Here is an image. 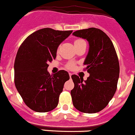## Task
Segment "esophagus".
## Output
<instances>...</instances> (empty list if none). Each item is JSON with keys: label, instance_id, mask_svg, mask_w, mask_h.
<instances>
[{"label": "esophagus", "instance_id": "obj_1", "mask_svg": "<svg viewBox=\"0 0 135 135\" xmlns=\"http://www.w3.org/2000/svg\"><path fill=\"white\" fill-rule=\"evenodd\" d=\"M69 75H70V78H71V75H72V74H71V73H69Z\"/></svg>", "mask_w": 135, "mask_h": 135}]
</instances>
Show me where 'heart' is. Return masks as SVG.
Returning <instances> with one entry per match:
<instances>
[{"label":"heart","mask_w":135,"mask_h":135,"mask_svg":"<svg viewBox=\"0 0 135 135\" xmlns=\"http://www.w3.org/2000/svg\"><path fill=\"white\" fill-rule=\"evenodd\" d=\"M85 42V41L83 40H81V39H76L74 40V45H75V46H77V45L80 44H81L82 42ZM66 67L68 69L71 70V69H73L74 67H75V64L73 62L69 63V64L67 65Z\"/></svg>","instance_id":"heart-1"}]
</instances>
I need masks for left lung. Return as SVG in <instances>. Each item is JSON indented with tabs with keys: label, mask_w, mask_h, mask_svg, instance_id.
<instances>
[{
	"label": "left lung",
	"mask_w": 135,
	"mask_h": 135,
	"mask_svg": "<svg viewBox=\"0 0 135 135\" xmlns=\"http://www.w3.org/2000/svg\"><path fill=\"white\" fill-rule=\"evenodd\" d=\"M73 34L89 42L84 70L90 74L84 81L78 75H71L73 105L85 113L99 112L108 105L117 88L120 68L116 50L108 36L99 28L78 30Z\"/></svg>",
	"instance_id": "1"
}]
</instances>
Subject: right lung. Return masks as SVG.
<instances>
[{"instance_id": "right-lung-1", "label": "right lung", "mask_w": 135, "mask_h": 135, "mask_svg": "<svg viewBox=\"0 0 135 135\" xmlns=\"http://www.w3.org/2000/svg\"><path fill=\"white\" fill-rule=\"evenodd\" d=\"M72 32L42 28L28 36L19 47L15 61V86L33 111L48 112L57 107L70 75L65 70L50 75L47 64L56 58L59 45Z\"/></svg>"}]
</instances>
